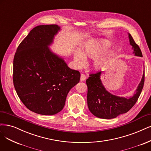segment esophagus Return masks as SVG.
Listing matches in <instances>:
<instances>
[{
    "label": "esophagus",
    "mask_w": 151,
    "mask_h": 151,
    "mask_svg": "<svg viewBox=\"0 0 151 151\" xmlns=\"http://www.w3.org/2000/svg\"><path fill=\"white\" fill-rule=\"evenodd\" d=\"M86 76L85 74H82L81 75V81H84L86 79Z\"/></svg>",
    "instance_id": "34e87169"
}]
</instances>
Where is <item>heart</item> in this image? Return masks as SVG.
<instances>
[{
    "mask_svg": "<svg viewBox=\"0 0 151 151\" xmlns=\"http://www.w3.org/2000/svg\"><path fill=\"white\" fill-rule=\"evenodd\" d=\"M109 47L110 44L107 41L98 40L87 45L82 52L81 50H77L74 54V60L76 66L78 67L83 66L86 63V58H96L106 52ZM107 60V54H102L93 61V65L95 68L100 69L106 64Z\"/></svg>",
    "mask_w": 151,
    "mask_h": 151,
    "instance_id": "obj_1",
    "label": "heart"
}]
</instances>
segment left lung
<instances>
[{"label": "left lung", "instance_id": "1", "mask_svg": "<svg viewBox=\"0 0 151 151\" xmlns=\"http://www.w3.org/2000/svg\"><path fill=\"white\" fill-rule=\"evenodd\" d=\"M130 44L132 46L134 53L142 57L139 46L135 42L131 34H129ZM102 71L90 74L86 80L87 86V105L91 112L102 119H113L120 114L127 112L136 103L141 95L144 84V73L136 93L131 98L120 97L111 94L103 86L100 77Z\"/></svg>", "mask_w": 151, "mask_h": 151}]
</instances>
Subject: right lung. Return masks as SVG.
I'll return each instance as SVG.
<instances>
[{
    "label": "right lung",
    "instance_id": "right-lung-1",
    "mask_svg": "<svg viewBox=\"0 0 151 151\" xmlns=\"http://www.w3.org/2000/svg\"><path fill=\"white\" fill-rule=\"evenodd\" d=\"M59 29L56 24L34 27L20 42L14 58L17 95L30 111L42 115L62 111L67 93L80 81V72L70 69L47 47Z\"/></svg>",
    "mask_w": 151,
    "mask_h": 151
}]
</instances>
